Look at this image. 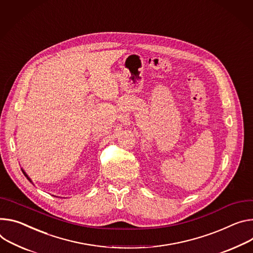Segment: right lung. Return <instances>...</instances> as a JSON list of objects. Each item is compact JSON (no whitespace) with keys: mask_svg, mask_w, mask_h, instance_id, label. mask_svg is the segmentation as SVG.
Instances as JSON below:
<instances>
[{"mask_svg":"<svg viewBox=\"0 0 253 253\" xmlns=\"http://www.w3.org/2000/svg\"><path fill=\"white\" fill-rule=\"evenodd\" d=\"M22 171H23V173H24V175H25V176H26V177H27V178H28V179H29V180H30V181H31V179H30V178H29V176H28V175H27V173H26V172H25V171H24V170H23V169H22Z\"/></svg>","mask_w":253,"mask_h":253,"instance_id":"obj_1","label":"right lung"}]
</instances>
